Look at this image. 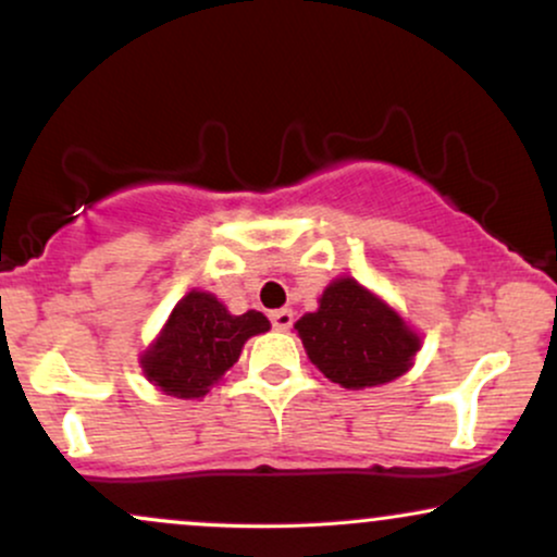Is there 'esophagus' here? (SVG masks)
<instances>
[{
  "label": "esophagus",
  "instance_id": "obj_1",
  "mask_svg": "<svg viewBox=\"0 0 557 557\" xmlns=\"http://www.w3.org/2000/svg\"><path fill=\"white\" fill-rule=\"evenodd\" d=\"M270 319H272V327L280 330V332H285V330L293 327V311H290V309H277V311H272Z\"/></svg>",
  "mask_w": 557,
  "mask_h": 557
}]
</instances>
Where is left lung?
I'll list each match as a JSON object with an SVG mask.
<instances>
[{
    "label": "left lung",
    "mask_w": 557,
    "mask_h": 557,
    "mask_svg": "<svg viewBox=\"0 0 557 557\" xmlns=\"http://www.w3.org/2000/svg\"><path fill=\"white\" fill-rule=\"evenodd\" d=\"M306 356L345 389L380 387L413 367L421 335L398 311L359 280L335 277L319 296V309L293 324Z\"/></svg>",
    "instance_id": "1"
}]
</instances>
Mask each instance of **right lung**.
<instances>
[{
  "label": "right lung",
  "instance_id": "obj_1",
  "mask_svg": "<svg viewBox=\"0 0 557 557\" xmlns=\"http://www.w3.org/2000/svg\"><path fill=\"white\" fill-rule=\"evenodd\" d=\"M270 330L261 311L235 317L214 293L198 290L177 300L154 343L140 354V369L159 393L198 400L220 385L240 359L248 337Z\"/></svg>",
  "mask_w": 557,
  "mask_h": 557
}]
</instances>
